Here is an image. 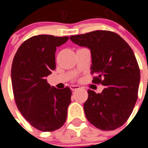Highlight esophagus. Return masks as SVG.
I'll return each mask as SVG.
<instances>
[{
	"label": "esophagus",
	"instance_id": "1",
	"mask_svg": "<svg viewBox=\"0 0 148 148\" xmlns=\"http://www.w3.org/2000/svg\"><path fill=\"white\" fill-rule=\"evenodd\" d=\"M70 88H71V90L72 91H75L77 90H79L80 88V87L79 86H74V85H72V86H70Z\"/></svg>",
	"mask_w": 148,
	"mask_h": 148
}]
</instances>
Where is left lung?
I'll use <instances>...</instances> for the list:
<instances>
[{
  "instance_id": "8db88e82",
  "label": "left lung",
  "mask_w": 148,
  "mask_h": 148,
  "mask_svg": "<svg viewBox=\"0 0 148 148\" xmlns=\"http://www.w3.org/2000/svg\"><path fill=\"white\" fill-rule=\"evenodd\" d=\"M76 44L90 49L92 82L105 86L101 94L88 90L84 103L86 118L96 127L113 130L128 119L138 97L140 71L134 53L115 32L97 30L72 35Z\"/></svg>"
}]
</instances>
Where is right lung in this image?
Wrapping results in <instances>:
<instances>
[{
	"label": "right lung",
	"mask_w": 148,
	"mask_h": 148,
	"mask_svg": "<svg viewBox=\"0 0 148 148\" xmlns=\"http://www.w3.org/2000/svg\"><path fill=\"white\" fill-rule=\"evenodd\" d=\"M69 37L33 36L18 48L12 65L11 77L18 110L38 130L51 132L64 125L71 103L69 87H51L46 77L55 69V51Z\"/></svg>",
	"instance_id": "1"
}]
</instances>
